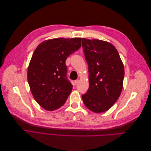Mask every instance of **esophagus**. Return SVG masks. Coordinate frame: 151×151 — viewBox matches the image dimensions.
Returning a JSON list of instances; mask_svg holds the SVG:
<instances>
[{
    "instance_id": "obj_1",
    "label": "esophagus",
    "mask_w": 151,
    "mask_h": 151,
    "mask_svg": "<svg viewBox=\"0 0 151 151\" xmlns=\"http://www.w3.org/2000/svg\"><path fill=\"white\" fill-rule=\"evenodd\" d=\"M79 80H76L75 81H74V84H75V85H77L79 84Z\"/></svg>"
}]
</instances>
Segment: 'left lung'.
<instances>
[{"label": "left lung", "mask_w": 151, "mask_h": 151, "mask_svg": "<svg viewBox=\"0 0 151 151\" xmlns=\"http://www.w3.org/2000/svg\"><path fill=\"white\" fill-rule=\"evenodd\" d=\"M82 47L88 65L89 87L82 96L89 110L103 113L120 97L124 79V67L117 50L99 40L83 38Z\"/></svg>", "instance_id": "8db88e82"}]
</instances>
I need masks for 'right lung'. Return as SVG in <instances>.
<instances>
[{
	"label": "right lung",
	"instance_id": "1",
	"mask_svg": "<svg viewBox=\"0 0 151 151\" xmlns=\"http://www.w3.org/2000/svg\"><path fill=\"white\" fill-rule=\"evenodd\" d=\"M81 38H55L40 43L32 55L28 81L36 101L48 111L64 104L72 87L67 77L65 60L81 46Z\"/></svg>",
	"mask_w": 151,
	"mask_h": 151
}]
</instances>
